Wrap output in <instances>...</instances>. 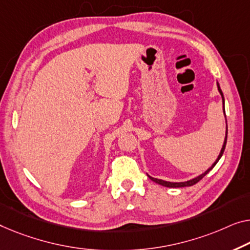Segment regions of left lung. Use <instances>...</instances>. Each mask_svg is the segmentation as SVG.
<instances>
[{
	"instance_id": "obj_1",
	"label": "left lung",
	"mask_w": 250,
	"mask_h": 250,
	"mask_svg": "<svg viewBox=\"0 0 250 250\" xmlns=\"http://www.w3.org/2000/svg\"><path fill=\"white\" fill-rule=\"evenodd\" d=\"M217 86H218V91H219V93H220V95H221V98H222V103H223V114H225V117H226V110H225V98H223V93H222V91H221V88H220V85H219V83L217 82ZM226 125H227V119H226ZM227 135H228V125H226V137H225V141H223V145H222V148H221V150H220V154H219V156H218V158L215 159V162L212 164L211 165V167L210 168H208L206 172L204 173H202L201 175H199V176H196V177H194V178H192V180H189V181H185V182H168V181H164V180H159V178H155V177H151L150 175H148V177L150 178V180L152 181V182H155V183H157V184H159V185H163V186H166V188H185V186H192V185H194V184H196L197 182H199L200 180H202V178L206 176V175L210 172V170L213 168V167L217 165V163L220 161V158L222 157V155H223V151H225V148H226V144H227Z\"/></svg>"
}]
</instances>
